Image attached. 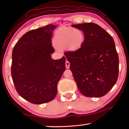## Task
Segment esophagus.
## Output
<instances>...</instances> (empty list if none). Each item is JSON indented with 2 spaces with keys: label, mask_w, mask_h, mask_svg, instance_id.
I'll list each match as a JSON object with an SVG mask.
<instances>
[{
  "label": "esophagus",
  "mask_w": 129,
  "mask_h": 129,
  "mask_svg": "<svg viewBox=\"0 0 129 129\" xmlns=\"http://www.w3.org/2000/svg\"><path fill=\"white\" fill-rule=\"evenodd\" d=\"M65 67H66V68L67 69L69 68L70 62L68 61H66V62H65Z\"/></svg>",
  "instance_id": "1"
}]
</instances>
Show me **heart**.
<instances>
[{"label":"heart","instance_id":"obj_1","mask_svg":"<svg viewBox=\"0 0 129 129\" xmlns=\"http://www.w3.org/2000/svg\"><path fill=\"white\" fill-rule=\"evenodd\" d=\"M84 40V34L81 30L73 28H61L54 34L53 43L59 48L66 47L69 51H76L82 46Z\"/></svg>","mask_w":129,"mask_h":129}]
</instances>
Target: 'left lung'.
Segmentation results:
<instances>
[{
	"label": "left lung",
	"mask_w": 129,
	"mask_h": 129,
	"mask_svg": "<svg viewBox=\"0 0 129 129\" xmlns=\"http://www.w3.org/2000/svg\"><path fill=\"white\" fill-rule=\"evenodd\" d=\"M72 26L84 32L85 40L80 48L65 52L78 89L89 97H100L116 83L119 58L110 34L94 23Z\"/></svg>",
	"instance_id": "left-lung-1"
}]
</instances>
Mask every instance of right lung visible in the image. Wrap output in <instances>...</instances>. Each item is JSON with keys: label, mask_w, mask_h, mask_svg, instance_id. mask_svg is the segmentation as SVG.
Returning a JSON list of instances; mask_svg holds the SVG:
<instances>
[{"label": "right lung", "mask_w": 129, "mask_h": 129, "mask_svg": "<svg viewBox=\"0 0 129 129\" xmlns=\"http://www.w3.org/2000/svg\"><path fill=\"white\" fill-rule=\"evenodd\" d=\"M56 26L29 30L19 39L12 54L11 76L17 92L34 104L53 100L65 70V57L53 60L52 36Z\"/></svg>", "instance_id": "add662e5"}]
</instances>
